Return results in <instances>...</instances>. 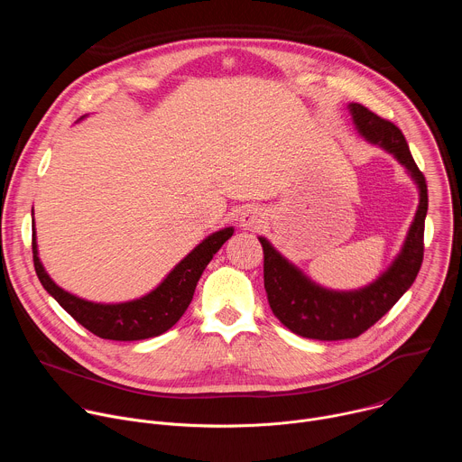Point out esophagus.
Masks as SVG:
<instances>
[{
	"label": "esophagus",
	"instance_id": "obj_1",
	"mask_svg": "<svg viewBox=\"0 0 462 462\" xmlns=\"http://www.w3.org/2000/svg\"><path fill=\"white\" fill-rule=\"evenodd\" d=\"M263 219H265V217H263V212L257 207H248L239 216V226L243 230H252L254 232V230L261 228Z\"/></svg>",
	"mask_w": 462,
	"mask_h": 462
}]
</instances>
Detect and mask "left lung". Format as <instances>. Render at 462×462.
Returning <instances> with one entry per match:
<instances>
[{
    "label": "left lung",
    "instance_id": "8db88e82",
    "mask_svg": "<svg viewBox=\"0 0 462 462\" xmlns=\"http://www.w3.org/2000/svg\"><path fill=\"white\" fill-rule=\"evenodd\" d=\"M360 134L385 148L404 164L420 189V205L401 255L374 283L355 292L325 291L309 282L267 239L263 246V276L269 303L276 318L292 333L312 340H349L365 333L413 285L424 259V221L428 212V184L419 170L406 137L391 120L362 104L349 106Z\"/></svg>",
    "mask_w": 462,
    "mask_h": 462
}]
</instances>
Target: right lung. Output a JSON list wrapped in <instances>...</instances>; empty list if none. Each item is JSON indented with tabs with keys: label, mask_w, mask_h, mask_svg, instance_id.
I'll use <instances>...</instances> for the list:
<instances>
[{
	"label": "right lung",
	"mask_w": 462,
	"mask_h": 462,
	"mask_svg": "<svg viewBox=\"0 0 462 462\" xmlns=\"http://www.w3.org/2000/svg\"><path fill=\"white\" fill-rule=\"evenodd\" d=\"M232 234V228L212 234L199 246H195L153 292L141 300L118 305L91 303L54 285L38 259L34 234L32 261L36 276L43 289L88 331L104 340L134 342L159 337L180 319L193 298L195 285L199 282L203 271Z\"/></svg>",
	"instance_id": "obj_1"
}]
</instances>
